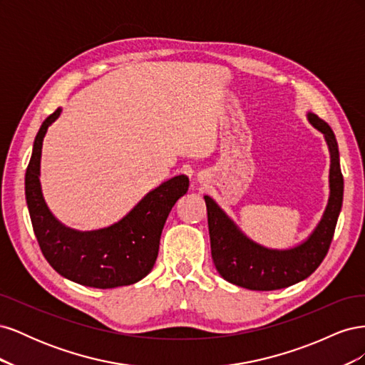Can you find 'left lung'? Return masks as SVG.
<instances>
[{"instance_id":"left-lung-1","label":"left lung","mask_w":365,"mask_h":365,"mask_svg":"<svg viewBox=\"0 0 365 365\" xmlns=\"http://www.w3.org/2000/svg\"><path fill=\"white\" fill-rule=\"evenodd\" d=\"M311 123L322 130L330 150V197L322 222L304 244L288 251L263 248L247 239L210 196H205L212 257L217 272L242 288L274 291L309 277L322 263L334 239L342 205L344 180L339 168L338 143L324 120L309 114Z\"/></svg>"}]
</instances>
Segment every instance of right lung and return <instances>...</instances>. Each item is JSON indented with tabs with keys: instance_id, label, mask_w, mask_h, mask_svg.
<instances>
[{
	"instance_id": "right-lung-1",
	"label": "right lung",
	"mask_w": 365,
	"mask_h": 365,
	"mask_svg": "<svg viewBox=\"0 0 365 365\" xmlns=\"http://www.w3.org/2000/svg\"><path fill=\"white\" fill-rule=\"evenodd\" d=\"M59 114L56 109L42 123L26 172V200L39 248L54 271L76 283L101 289L135 283L155 264L165 219L189 190V178L180 175L163 182L108 228L81 233L63 227L50 213L39 182L42 140Z\"/></svg>"
}]
</instances>
